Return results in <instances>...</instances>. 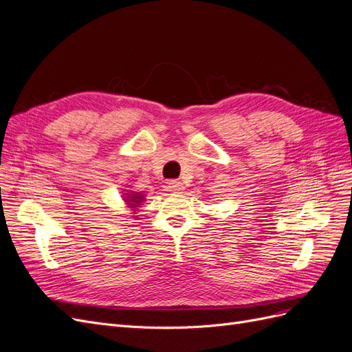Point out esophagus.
<instances>
[{"label":"esophagus","instance_id":"34e87169","mask_svg":"<svg viewBox=\"0 0 352 352\" xmlns=\"http://www.w3.org/2000/svg\"><path fill=\"white\" fill-rule=\"evenodd\" d=\"M167 188L168 190H172V192H179V190L184 189V184L180 182V180H168Z\"/></svg>","mask_w":352,"mask_h":352}]
</instances>
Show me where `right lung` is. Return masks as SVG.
Segmentation results:
<instances>
[{
	"instance_id": "1",
	"label": "right lung",
	"mask_w": 352,
	"mask_h": 352,
	"mask_svg": "<svg viewBox=\"0 0 352 352\" xmlns=\"http://www.w3.org/2000/svg\"><path fill=\"white\" fill-rule=\"evenodd\" d=\"M141 197H142V195H135V197H132V199H129V201H131V202H135V204H140V202H141V201H140ZM135 204H132V207H135Z\"/></svg>"
}]
</instances>
